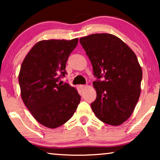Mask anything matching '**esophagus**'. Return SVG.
<instances>
[{
  "label": "esophagus",
  "instance_id": "esophagus-1",
  "mask_svg": "<svg viewBox=\"0 0 160 160\" xmlns=\"http://www.w3.org/2000/svg\"><path fill=\"white\" fill-rule=\"evenodd\" d=\"M79 87H80V89H82V91H84V89H86L88 88V86H87V85H81Z\"/></svg>",
  "mask_w": 160,
  "mask_h": 160
}]
</instances>
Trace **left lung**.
Instances as JSON below:
<instances>
[{"label": "left lung", "mask_w": 160, "mask_h": 160, "mask_svg": "<svg viewBox=\"0 0 160 160\" xmlns=\"http://www.w3.org/2000/svg\"><path fill=\"white\" fill-rule=\"evenodd\" d=\"M80 43L93 68L94 75L105 81L93 82L97 98L91 108L104 123L119 126L133 112L141 95L142 68L134 52L109 33L82 37Z\"/></svg>", "instance_id": "1"}]
</instances>
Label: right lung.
<instances>
[{"mask_svg":"<svg viewBox=\"0 0 160 160\" xmlns=\"http://www.w3.org/2000/svg\"><path fill=\"white\" fill-rule=\"evenodd\" d=\"M78 40L38 41L21 65L19 83L22 99L36 121L47 128L54 129L64 124L80 102L77 89L59 82L66 73L68 58Z\"/></svg>","mask_w":160,"mask_h":160,"instance_id":"1","label":"right lung"}]
</instances>
